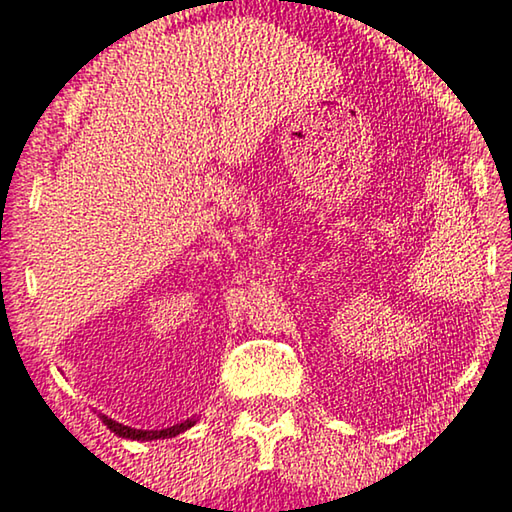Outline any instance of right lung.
I'll return each instance as SVG.
<instances>
[{"label":"right lung","mask_w":512,"mask_h":512,"mask_svg":"<svg viewBox=\"0 0 512 512\" xmlns=\"http://www.w3.org/2000/svg\"><path fill=\"white\" fill-rule=\"evenodd\" d=\"M100 419H102V423H105V426H107L109 430L114 432V435L125 437V439H137V442H139V439H141V442H148V439L176 437V435H180V432H185L187 428H192L194 423H196V419H187V421H183V423H176V426L164 428V430H137V428L123 426V423L109 419V416H105V414H100Z\"/></svg>","instance_id":"right-lung-1"}]
</instances>
